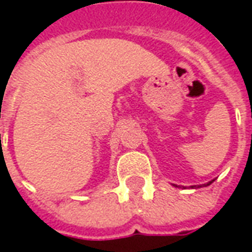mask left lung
Masks as SVG:
<instances>
[{
    "label": "left lung",
    "mask_w": 252,
    "mask_h": 252,
    "mask_svg": "<svg viewBox=\"0 0 252 252\" xmlns=\"http://www.w3.org/2000/svg\"><path fill=\"white\" fill-rule=\"evenodd\" d=\"M212 182H213V181H211V182H208V184H205V185H204V186H208V185H211ZM174 186H175V185H174ZM191 188H193V186H191ZM198 188H201V185L198 186Z\"/></svg>",
    "instance_id": "8db88e82"
}]
</instances>
